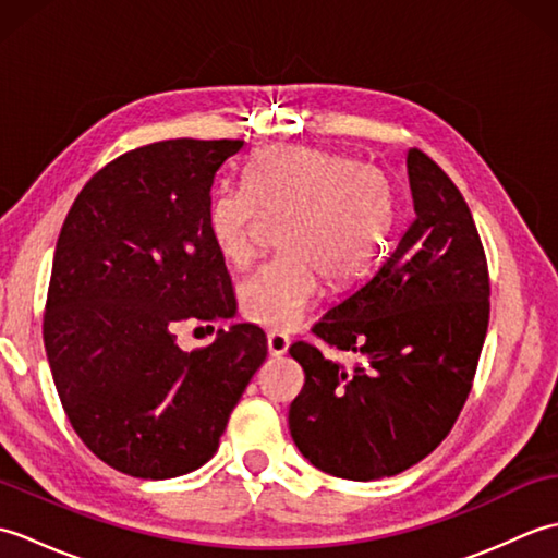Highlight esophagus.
<instances>
[{
  "mask_svg": "<svg viewBox=\"0 0 558 558\" xmlns=\"http://www.w3.org/2000/svg\"><path fill=\"white\" fill-rule=\"evenodd\" d=\"M290 348V338L286 333H268V352L272 354V357H280V354H286Z\"/></svg>",
  "mask_w": 558,
  "mask_h": 558,
  "instance_id": "esophagus-1",
  "label": "esophagus"
}]
</instances>
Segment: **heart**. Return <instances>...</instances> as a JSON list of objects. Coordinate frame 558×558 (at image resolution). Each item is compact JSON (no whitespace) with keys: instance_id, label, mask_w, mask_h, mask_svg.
Here are the masks:
<instances>
[{"instance_id":"obj_1","label":"heart","mask_w":558,"mask_h":558,"mask_svg":"<svg viewBox=\"0 0 558 558\" xmlns=\"http://www.w3.org/2000/svg\"><path fill=\"white\" fill-rule=\"evenodd\" d=\"M260 210L288 216L278 244L240 286L252 322L288 330L312 310L324 278L350 286L374 268L398 222V189L376 165L314 146H270L246 165L244 186L222 184L208 198L206 228L218 254L246 266L256 254Z\"/></svg>"}]
</instances>
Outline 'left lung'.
<instances>
[{
    "mask_svg": "<svg viewBox=\"0 0 558 558\" xmlns=\"http://www.w3.org/2000/svg\"><path fill=\"white\" fill-rule=\"evenodd\" d=\"M414 220L374 276L312 333L354 354L352 369L312 342L290 345L304 386L290 434L314 468L369 482L417 465L453 429L489 326V268L453 180L410 148Z\"/></svg>",
    "mask_w": 558,
    "mask_h": 558,
    "instance_id": "8db88e82",
    "label": "left lung"
}]
</instances>
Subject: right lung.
<instances>
[{"mask_svg": "<svg viewBox=\"0 0 558 558\" xmlns=\"http://www.w3.org/2000/svg\"><path fill=\"white\" fill-rule=\"evenodd\" d=\"M242 146L170 138L129 150L90 177L59 232L45 352L74 432L124 475L168 480L208 462L268 354L254 324L194 352L174 336L186 322L234 316L206 208Z\"/></svg>", "mask_w": 558, "mask_h": 558, "instance_id": "add662e5", "label": "right lung"}]
</instances>
